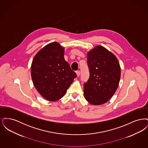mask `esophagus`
<instances>
[{"label": "esophagus", "instance_id": "esophagus-1", "mask_svg": "<svg viewBox=\"0 0 148 148\" xmlns=\"http://www.w3.org/2000/svg\"><path fill=\"white\" fill-rule=\"evenodd\" d=\"M80 71H76V74H77V77H79V75H80Z\"/></svg>", "mask_w": 148, "mask_h": 148}]
</instances>
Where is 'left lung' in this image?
<instances>
[{
  "instance_id": "left-lung-1",
  "label": "left lung",
  "mask_w": 148,
  "mask_h": 148,
  "mask_svg": "<svg viewBox=\"0 0 148 148\" xmlns=\"http://www.w3.org/2000/svg\"><path fill=\"white\" fill-rule=\"evenodd\" d=\"M90 77L84 84L86 101L94 106L106 103L119 84L121 68L115 56L103 46L98 45L87 53Z\"/></svg>"
}]
</instances>
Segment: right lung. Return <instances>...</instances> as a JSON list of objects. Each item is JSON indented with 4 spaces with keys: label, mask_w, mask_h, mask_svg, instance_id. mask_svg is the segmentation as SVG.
<instances>
[{
    "label": "right lung",
    "mask_w": 148,
    "mask_h": 148,
    "mask_svg": "<svg viewBox=\"0 0 148 148\" xmlns=\"http://www.w3.org/2000/svg\"><path fill=\"white\" fill-rule=\"evenodd\" d=\"M65 49L52 42L40 50L31 65V76L36 90L44 99L56 101L63 97L77 77L64 59Z\"/></svg>",
    "instance_id": "add662e5"
}]
</instances>
